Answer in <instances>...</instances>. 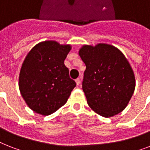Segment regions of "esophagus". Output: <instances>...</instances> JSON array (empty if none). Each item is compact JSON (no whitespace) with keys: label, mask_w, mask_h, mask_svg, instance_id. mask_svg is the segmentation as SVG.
Instances as JSON below:
<instances>
[{"label":"esophagus","mask_w":150,"mask_h":150,"mask_svg":"<svg viewBox=\"0 0 150 150\" xmlns=\"http://www.w3.org/2000/svg\"><path fill=\"white\" fill-rule=\"evenodd\" d=\"M75 82H76V85H77V86H79L80 82H81V81H80V79H75Z\"/></svg>","instance_id":"esophagus-1"}]
</instances>
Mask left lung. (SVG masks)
<instances>
[{"label": "left lung", "instance_id": "8db88e82", "mask_svg": "<svg viewBox=\"0 0 150 150\" xmlns=\"http://www.w3.org/2000/svg\"><path fill=\"white\" fill-rule=\"evenodd\" d=\"M79 54L86 66L82 89L90 108L104 117L123 111L135 88V75L123 53L98 43L83 45Z\"/></svg>", "mask_w": 150, "mask_h": 150}]
</instances>
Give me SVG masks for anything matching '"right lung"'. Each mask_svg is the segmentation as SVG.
<instances>
[{"label":"right lung","mask_w":150,"mask_h":150,"mask_svg":"<svg viewBox=\"0 0 150 150\" xmlns=\"http://www.w3.org/2000/svg\"><path fill=\"white\" fill-rule=\"evenodd\" d=\"M71 50L70 44L46 40L34 46L25 57L18 86L26 104L34 112L47 116L67 102L76 86L64 65Z\"/></svg>","instance_id":"1"}]
</instances>
